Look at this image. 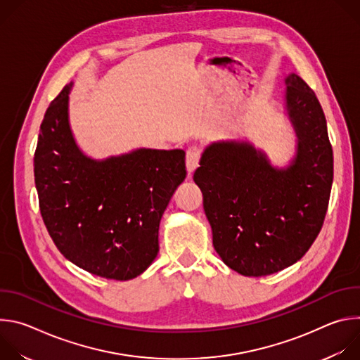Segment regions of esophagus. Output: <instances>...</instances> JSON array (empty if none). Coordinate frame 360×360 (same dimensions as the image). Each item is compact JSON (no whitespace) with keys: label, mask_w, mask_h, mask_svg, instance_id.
<instances>
[{"label":"esophagus","mask_w":360,"mask_h":360,"mask_svg":"<svg viewBox=\"0 0 360 360\" xmlns=\"http://www.w3.org/2000/svg\"><path fill=\"white\" fill-rule=\"evenodd\" d=\"M200 148L196 145H192L186 149V168L188 172H193L196 169V167L199 165V160H200Z\"/></svg>","instance_id":"1"}]
</instances>
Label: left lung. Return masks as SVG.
<instances>
[{"label": "left lung", "mask_w": 360, "mask_h": 360, "mask_svg": "<svg viewBox=\"0 0 360 360\" xmlns=\"http://www.w3.org/2000/svg\"><path fill=\"white\" fill-rule=\"evenodd\" d=\"M286 108L297 153L285 169L243 142H217L202 153L195 184L222 261L243 276L279 272L319 235L333 181V150L323 110L300 77L286 78Z\"/></svg>", "instance_id": "8db88e82"}]
</instances>
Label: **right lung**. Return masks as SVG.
Masks as SVG:
<instances>
[{
  "label": "right lung",
  "instance_id": "add662e5",
  "mask_svg": "<svg viewBox=\"0 0 360 360\" xmlns=\"http://www.w3.org/2000/svg\"><path fill=\"white\" fill-rule=\"evenodd\" d=\"M70 88L49 104L34 153L41 217L68 261L101 278L129 281L157 258L160 221L186 178L185 152L85 157L68 124Z\"/></svg>",
  "mask_w": 360,
  "mask_h": 360
}]
</instances>
